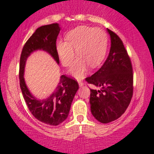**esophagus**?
Returning a JSON list of instances; mask_svg holds the SVG:
<instances>
[{
    "mask_svg": "<svg viewBox=\"0 0 154 154\" xmlns=\"http://www.w3.org/2000/svg\"><path fill=\"white\" fill-rule=\"evenodd\" d=\"M79 86H80V87H81V86H83V82L82 81H79Z\"/></svg>",
    "mask_w": 154,
    "mask_h": 154,
    "instance_id": "obj_1",
    "label": "esophagus"
}]
</instances>
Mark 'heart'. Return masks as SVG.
Segmentation results:
<instances>
[{"mask_svg":"<svg viewBox=\"0 0 154 154\" xmlns=\"http://www.w3.org/2000/svg\"><path fill=\"white\" fill-rule=\"evenodd\" d=\"M107 45L108 38L103 30L80 26L68 32L66 42L57 43L56 51L63 65L69 66L75 57V50L79 57L71 66L69 73L81 79L86 75L89 65L96 68L103 61Z\"/></svg>","mask_w":154,"mask_h":154,"instance_id":"obj_1","label":"heart"}]
</instances>
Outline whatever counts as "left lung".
I'll return each instance as SVG.
<instances>
[{"label": "left lung", "mask_w": 154, "mask_h": 154, "mask_svg": "<svg viewBox=\"0 0 154 154\" xmlns=\"http://www.w3.org/2000/svg\"><path fill=\"white\" fill-rule=\"evenodd\" d=\"M111 36V48L103 65L91 76L89 84L100 87L90 89L91 111L96 120L108 123L121 117L129 106L134 92V75L130 57L123 41L107 28Z\"/></svg>", "instance_id": "obj_1"}]
</instances>
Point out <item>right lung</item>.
<instances>
[{"label":"right lung","mask_w":154,"mask_h":154,"mask_svg":"<svg viewBox=\"0 0 154 154\" xmlns=\"http://www.w3.org/2000/svg\"><path fill=\"white\" fill-rule=\"evenodd\" d=\"M58 23L41 26L28 38L23 48L20 58L19 79L23 98L32 115L41 122L58 126L67 119L71 103L79 86L75 79L66 75L60 76L56 88L49 97L39 100L33 96L25 83L23 73L26 59L36 50L48 52L59 63L56 51V40L60 32Z\"/></svg>","instance_id":"obj_1"}]
</instances>
